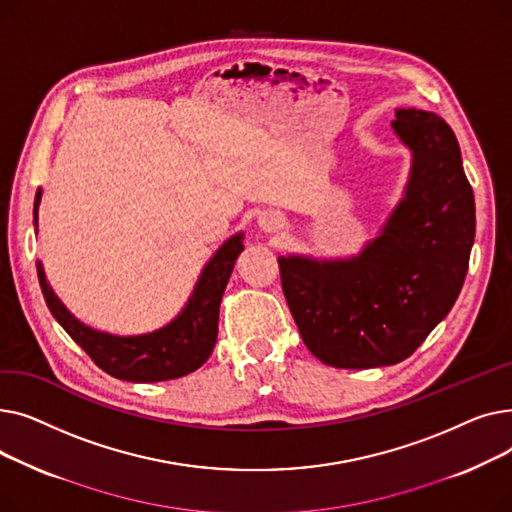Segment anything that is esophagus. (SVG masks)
<instances>
[{"label": "esophagus", "instance_id": "1", "mask_svg": "<svg viewBox=\"0 0 512 512\" xmlns=\"http://www.w3.org/2000/svg\"><path fill=\"white\" fill-rule=\"evenodd\" d=\"M259 228L265 230V232H274L278 228L284 226V218L278 213V211H263L259 213Z\"/></svg>", "mask_w": 512, "mask_h": 512}]
</instances>
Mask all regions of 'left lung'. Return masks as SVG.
<instances>
[{"label": "left lung", "instance_id": "obj_1", "mask_svg": "<svg viewBox=\"0 0 512 512\" xmlns=\"http://www.w3.org/2000/svg\"><path fill=\"white\" fill-rule=\"evenodd\" d=\"M392 130L411 170L378 236L351 257H278L303 342L340 369L411 357L459 299L475 240L473 191L452 128L409 107L396 110Z\"/></svg>", "mask_w": 512, "mask_h": 512}]
</instances>
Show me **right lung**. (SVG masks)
<instances>
[{
  "label": "right lung",
  "instance_id": "right-lung-1",
  "mask_svg": "<svg viewBox=\"0 0 512 512\" xmlns=\"http://www.w3.org/2000/svg\"><path fill=\"white\" fill-rule=\"evenodd\" d=\"M41 197L43 188H39L35 195V234H39ZM242 240H245L242 232L230 236L203 265L191 297H188L180 313L166 326L147 334L118 336L83 324L74 313L68 311V307L49 286L41 259L37 261V276L51 315L95 361L97 367L124 382H168L197 371L213 353L215 340H218L220 303L232 276L234 263L245 249Z\"/></svg>",
  "mask_w": 512,
  "mask_h": 512
}]
</instances>
